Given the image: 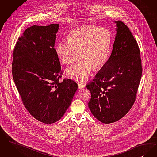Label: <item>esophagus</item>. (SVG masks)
<instances>
[{"instance_id": "obj_1", "label": "esophagus", "mask_w": 157, "mask_h": 157, "mask_svg": "<svg viewBox=\"0 0 157 157\" xmlns=\"http://www.w3.org/2000/svg\"><path fill=\"white\" fill-rule=\"evenodd\" d=\"M85 86V85L82 84V83H78V87L79 89H82V88H84Z\"/></svg>"}]
</instances>
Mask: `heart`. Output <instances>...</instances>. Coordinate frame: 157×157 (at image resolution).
<instances>
[{
	"instance_id": "1",
	"label": "heart",
	"mask_w": 157,
	"mask_h": 157,
	"mask_svg": "<svg viewBox=\"0 0 157 157\" xmlns=\"http://www.w3.org/2000/svg\"><path fill=\"white\" fill-rule=\"evenodd\" d=\"M112 37L105 28L92 25L78 27L70 32L68 40H61L56 45L57 56L63 63L75 65L66 69V75L79 82L88 78L93 68L99 69L106 63L112 45Z\"/></svg>"
}]
</instances>
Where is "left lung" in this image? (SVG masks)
<instances>
[{
    "mask_svg": "<svg viewBox=\"0 0 157 157\" xmlns=\"http://www.w3.org/2000/svg\"><path fill=\"white\" fill-rule=\"evenodd\" d=\"M115 23L117 33L110 56L86 85L91 94L89 108L105 124L118 121L130 110L143 70L140 49L132 32L121 21Z\"/></svg>",
    "mask_w": 157,
    "mask_h": 157,
    "instance_id": "left-lung-1",
    "label": "left lung"
}]
</instances>
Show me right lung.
Here are the masks:
<instances>
[{
  "label": "right lung",
  "instance_id": "right-lung-1",
  "mask_svg": "<svg viewBox=\"0 0 157 157\" xmlns=\"http://www.w3.org/2000/svg\"><path fill=\"white\" fill-rule=\"evenodd\" d=\"M59 24L27 28L13 54L12 75L26 109L36 119L51 124L69 107L78 85L59 79L63 72L54 48Z\"/></svg>",
  "mask_w": 157,
  "mask_h": 157
}]
</instances>
